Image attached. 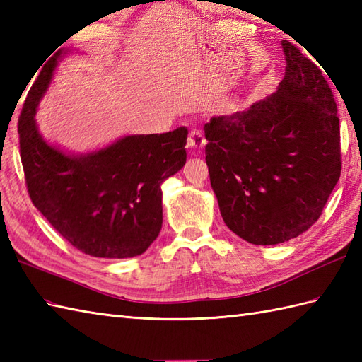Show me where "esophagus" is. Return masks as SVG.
Returning a JSON list of instances; mask_svg holds the SVG:
<instances>
[{
  "mask_svg": "<svg viewBox=\"0 0 362 362\" xmlns=\"http://www.w3.org/2000/svg\"><path fill=\"white\" fill-rule=\"evenodd\" d=\"M205 144H206V140L201 130H197V129L191 130L188 135V149L194 153L201 152L205 148Z\"/></svg>",
  "mask_w": 362,
  "mask_h": 362,
  "instance_id": "esophagus-1",
  "label": "esophagus"
}]
</instances>
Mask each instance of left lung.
<instances>
[{"instance_id":"8db88e82","label":"left lung","mask_w":362,"mask_h":362,"mask_svg":"<svg viewBox=\"0 0 362 362\" xmlns=\"http://www.w3.org/2000/svg\"><path fill=\"white\" fill-rule=\"evenodd\" d=\"M275 93L204 126L205 160L226 226L257 245L286 243L319 219L341 175L339 118L320 68L283 40Z\"/></svg>"}]
</instances>
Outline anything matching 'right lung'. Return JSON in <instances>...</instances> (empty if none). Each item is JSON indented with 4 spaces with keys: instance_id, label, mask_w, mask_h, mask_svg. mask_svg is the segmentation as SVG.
<instances>
[{
    "instance_id": "right-lung-1",
    "label": "right lung",
    "mask_w": 362,
    "mask_h": 362,
    "mask_svg": "<svg viewBox=\"0 0 362 362\" xmlns=\"http://www.w3.org/2000/svg\"><path fill=\"white\" fill-rule=\"evenodd\" d=\"M70 52L60 49L45 64L21 109L20 156L29 197L49 224L87 255H141L161 230V183L187 161L188 129L126 135L86 153L48 143L35 113Z\"/></svg>"
}]
</instances>
